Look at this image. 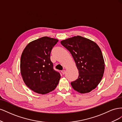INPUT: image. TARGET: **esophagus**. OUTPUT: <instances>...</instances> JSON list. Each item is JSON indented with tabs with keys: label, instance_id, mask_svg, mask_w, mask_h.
Segmentation results:
<instances>
[{
	"label": "esophagus",
	"instance_id": "obj_1",
	"mask_svg": "<svg viewBox=\"0 0 122 122\" xmlns=\"http://www.w3.org/2000/svg\"><path fill=\"white\" fill-rule=\"evenodd\" d=\"M61 73H62V74H65V73H66V71L65 70H62V71H61Z\"/></svg>",
	"mask_w": 122,
	"mask_h": 122
}]
</instances>
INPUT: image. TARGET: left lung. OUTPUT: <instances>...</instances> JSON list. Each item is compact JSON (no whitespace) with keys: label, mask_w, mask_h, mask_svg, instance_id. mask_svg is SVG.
Segmentation results:
<instances>
[{"label":"left lung","mask_w":122,"mask_h":122,"mask_svg":"<svg viewBox=\"0 0 122 122\" xmlns=\"http://www.w3.org/2000/svg\"><path fill=\"white\" fill-rule=\"evenodd\" d=\"M72 54L78 70V79L71 83L73 89L81 94L94 90L100 82L105 63L101 50L93 41L79 36L61 42Z\"/></svg>","instance_id":"1"}]
</instances>
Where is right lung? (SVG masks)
Instances as JSON below:
<instances>
[{
    "label": "right lung",
    "instance_id": "right-lung-1",
    "mask_svg": "<svg viewBox=\"0 0 122 122\" xmlns=\"http://www.w3.org/2000/svg\"><path fill=\"white\" fill-rule=\"evenodd\" d=\"M58 41L56 39L44 36L27 44L22 53L20 71L25 84L39 94L53 91L61 78L54 70L50 53Z\"/></svg>",
    "mask_w": 122,
    "mask_h": 122
}]
</instances>
